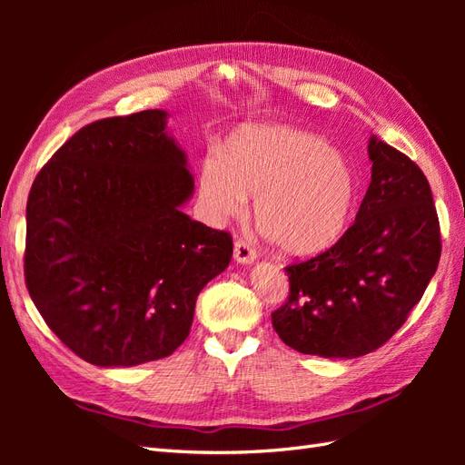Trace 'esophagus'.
<instances>
[{
    "label": "esophagus",
    "mask_w": 465,
    "mask_h": 465,
    "mask_svg": "<svg viewBox=\"0 0 465 465\" xmlns=\"http://www.w3.org/2000/svg\"><path fill=\"white\" fill-rule=\"evenodd\" d=\"M234 260L238 263H252L256 260V250L252 248L242 238H236L234 241Z\"/></svg>",
    "instance_id": "1"
}]
</instances>
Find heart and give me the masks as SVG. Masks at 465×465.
<instances>
[{"label": "heart", "instance_id": "heart-1", "mask_svg": "<svg viewBox=\"0 0 465 465\" xmlns=\"http://www.w3.org/2000/svg\"><path fill=\"white\" fill-rule=\"evenodd\" d=\"M200 202L211 221L242 213L254 198L263 232L292 258L331 248L347 231L359 198V176L347 154L322 137L279 124L236 130L223 157L200 166Z\"/></svg>", "mask_w": 465, "mask_h": 465}]
</instances>
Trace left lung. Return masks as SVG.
Wrapping results in <instances>:
<instances>
[{"mask_svg": "<svg viewBox=\"0 0 465 465\" xmlns=\"http://www.w3.org/2000/svg\"><path fill=\"white\" fill-rule=\"evenodd\" d=\"M369 159L355 223L326 252L285 267L289 297L272 323L299 353L355 359L382 347L439 267L440 224L427 176L376 135Z\"/></svg>", "mask_w": 465, "mask_h": 465, "instance_id": "8db88e82", "label": "left lung"}]
</instances>
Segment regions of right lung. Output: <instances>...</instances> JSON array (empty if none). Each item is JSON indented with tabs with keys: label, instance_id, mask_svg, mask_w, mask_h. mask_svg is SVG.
Returning <instances> with one entry per match:
<instances>
[{
	"label": "right lung",
	"instance_id": "add662e5",
	"mask_svg": "<svg viewBox=\"0 0 465 465\" xmlns=\"http://www.w3.org/2000/svg\"><path fill=\"white\" fill-rule=\"evenodd\" d=\"M166 112L96 120L54 153L26 202L25 281L48 328L96 367L173 355L232 238L180 207L193 193Z\"/></svg>",
	"mask_w": 465,
	"mask_h": 465
}]
</instances>
